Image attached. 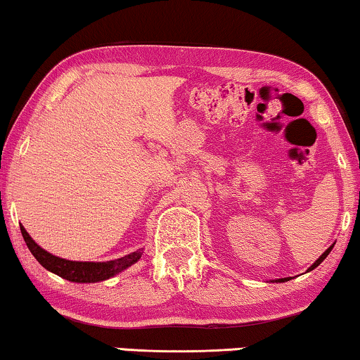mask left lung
<instances>
[{
  "mask_svg": "<svg viewBox=\"0 0 360 360\" xmlns=\"http://www.w3.org/2000/svg\"><path fill=\"white\" fill-rule=\"evenodd\" d=\"M333 248H334V244L331 245V248H328L326 250H324V252L321 254V257H319V259L316 260V262H314V264L311 265V267H309L308 270H313V269H316V267H318V265H319V264H321V262H323V260L328 257V255H329V252H331V249H333ZM283 280H287V278H280V282H283Z\"/></svg>",
  "mask_w": 360,
  "mask_h": 360,
  "instance_id": "obj_1",
  "label": "left lung"
}]
</instances>
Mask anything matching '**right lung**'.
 Here are the masks:
<instances>
[{
  "label": "right lung",
  "mask_w": 360,
  "mask_h": 360,
  "mask_svg": "<svg viewBox=\"0 0 360 360\" xmlns=\"http://www.w3.org/2000/svg\"><path fill=\"white\" fill-rule=\"evenodd\" d=\"M22 238L26 240L29 250L34 257L37 259V262L42 265L44 269H47L49 272L58 275V277L68 280V282H77V283H95L101 282V280L111 278L117 275L122 270L131 267L132 264H136L141 259L142 252L136 250L124 257L110 260V262H77V260H67L57 255H52L47 250H44L41 245L34 243V239L27 234V231L21 226Z\"/></svg>",
  "instance_id": "right-lung-1"
}]
</instances>
